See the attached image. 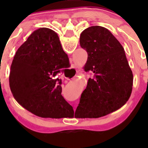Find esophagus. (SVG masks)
<instances>
[{
	"label": "esophagus",
	"instance_id": "34e87169",
	"mask_svg": "<svg viewBox=\"0 0 148 148\" xmlns=\"http://www.w3.org/2000/svg\"><path fill=\"white\" fill-rule=\"evenodd\" d=\"M70 70H71L72 71L75 72V73H76V72H77V70H76V68H75V65H74V64H73V65H72V67H71V69H70Z\"/></svg>",
	"mask_w": 148,
	"mask_h": 148
}]
</instances>
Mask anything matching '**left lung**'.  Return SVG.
Masks as SVG:
<instances>
[{
    "instance_id": "1",
    "label": "left lung",
    "mask_w": 148,
    "mask_h": 148,
    "mask_svg": "<svg viewBox=\"0 0 148 148\" xmlns=\"http://www.w3.org/2000/svg\"><path fill=\"white\" fill-rule=\"evenodd\" d=\"M80 45L87 53L84 69L92 71L76 118H99L121 108L130 98L133 75L125 49L108 29L92 26L82 32Z\"/></svg>"
}]
</instances>
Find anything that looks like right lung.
Instances as JSON below:
<instances>
[{"instance_id":"1","label":"right lung","mask_w":148,"mask_h":148,"mask_svg":"<svg viewBox=\"0 0 148 148\" xmlns=\"http://www.w3.org/2000/svg\"><path fill=\"white\" fill-rule=\"evenodd\" d=\"M70 66L57 33L40 28L14 56L10 75L12 93L21 105L42 118H67L73 107L61 95V80L53 78Z\"/></svg>"}]
</instances>
